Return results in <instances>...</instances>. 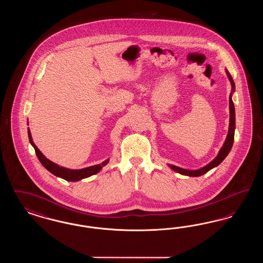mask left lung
Segmentation results:
<instances>
[{"instance_id":"1","label":"left lung","mask_w":263,"mask_h":263,"mask_svg":"<svg viewBox=\"0 0 263 263\" xmlns=\"http://www.w3.org/2000/svg\"><path fill=\"white\" fill-rule=\"evenodd\" d=\"M226 72H227V75L229 77L230 82L232 84V91H234L235 90V83L233 81V78H232V76L228 71H226ZM235 128H236L235 106H234V102H233V100H232V97L230 95V125H229V133H228V136H227L225 143H224V146L222 147V149L219 152V154L216 157V159L209 163V164H207L206 166L202 167L200 170H197V171H188V170H183V168H180L178 166L170 164L171 168H173L176 173H179L181 175H188V176H200V175L206 174L207 172L212 170L213 167H215L218 164L222 163L226 157L228 156L229 152L231 151L232 147H233L234 137H235Z\"/></svg>"}]
</instances>
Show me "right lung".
<instances>
[{
  "label": "right lung",
  "mask_w": 263,
  "mask_h": 263,
  "mask_svg": "<svg viewBox=\"0 0 263 263\" xmlns=\"http://www.w3.org/2000/svg\"><path fill=\"white\" fill-rule=\"evenodd\" d=\"M28 138H29L30 144L33 146V148L35 150L38 160L40 161V163H42V165L47 171H49L51 174H53V175H56V176H59L61 178H64L65 180H68V181H78V180H81L83 178L88 177L90 175H96V174H98L100 172L103 165H105L106 163H108V160H106V161H104L103 163H100V164L92 165V166L86 167V168H82V170H69V168L60 166V165H58L56 163H52L51 161H49L48 159H46L43 156V154L38 150L37 147L34 145L29 129H28Z\"/></svg>",
  "instance_id": "obj_1"
}]
</instances>
